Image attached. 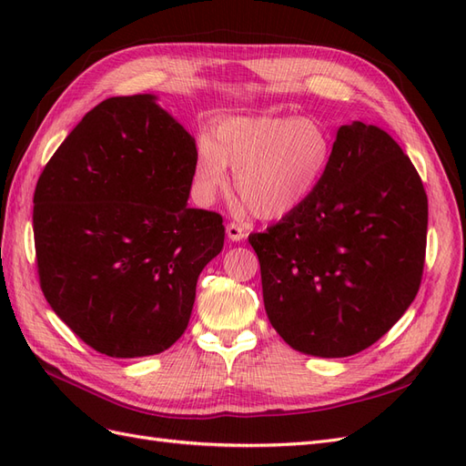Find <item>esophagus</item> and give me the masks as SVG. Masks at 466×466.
Instances as JSON below:
<instances>
[{
	"mask_svg": "<svg viewBox=\"0 0 466 466\" xmlns=\"http://www.w3.org/2000/svg\"><path fill=\"white\" fill-rule=\"evenodd\" d=\"M228 237L231 238V241H235V243L237 241H243V238L247 237V231H245L243 225L231 221V223H228Z\"/></svg>",
	"mask_w": 466,
	"mask_h": 466,
	"instance_id": "esophagus-1",
	"label": "esophagus"
}]
</instances>
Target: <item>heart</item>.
<instances>
[{"instance_id":"1","label":"heart","mask_w":466,"mask_h":466,"mask_svg":"<svg viewBox=\"0 0 466 466\" xmlns=\"http://www.w3.org/2000/svg\"><path fill=\"white\" fill-rule=\"evenodd\" d=\"M332 155L329 132L313 118L237 116L202 136L196 147L194 190L211 204L228 190V165L235 190L260 219H281L301 208L320 185Z\"/></svg>"}]
</instances>
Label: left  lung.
Listing matches in <instances>:
<instances>
[{
  "label": "left lung",
  "mask_w": 466,
  "mask_h": 466,
  "mask_svg": "<svg viewBox=\"0 0 466 466\" xmlns=\"http://www.w3.org/2000/svg\"><path fill=\"white\" fill-rule=\"evenodd\" d=\"M426 235L428 196L408 155L377 126H342L311 198L248 235L272 327L309 356L370 348L414 301Z\"/></svg>",
  "instance_id": "obj_1"
}]
</instances>
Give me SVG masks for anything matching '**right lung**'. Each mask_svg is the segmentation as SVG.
Returning <instances> with one entry per match:
<instances>
[{"instance_id": "right-lung-1", "label": "right lung", "mask_w": 466, "mask_h": 466, "mask_svg": "<svg viewBox=\"0 0 466 466\" xmlns=\"http://www.w3.org/2000/svg\"><path fill=\"white\" fill-rule=\"evenodd\" d=\"M194 167V137L153 95H132L89 110L38 177L42 293L105 356L161 354L188 327L225 238L219 214L187 204Z\"/></svg>"}]
</instances>
